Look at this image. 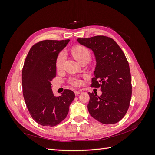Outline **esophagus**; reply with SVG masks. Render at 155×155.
<instances>
[{"mask_svg": "<svg viewBox=\"0 0 155 155\" xmlns=\"http://www.w3.org/2000/svg\"><path fill=\"white\" fill-rule=\"evenodd\" d=\"M80 92H81V91H78V90L74 91L75 95H76V96H78V95L79 94H80Z\"/></svg>", "mask_w": 155, "mask_h": 155, "instance_id": "34e87169", "label": "esophagus"}]
</instances>
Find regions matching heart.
<instances>
[{
	"label": "heart",
	"mask_w": 155,
	"mask_h": 155,
	"mask_svg": "<svg viewBox=\"0 0 155 155\" xmlns=\"http://www.w3.org/2000/svg\"><path fill=\"white\" fill-rule=\"evenodd\" d=\"M72 53L76 58L79 63L83 61L85 59H90L91 54L89 50L83 46H77L74 47L72 50ZM65 59V54L64 51H61L58 55L55 60V67L57 70H60L63 68V63ZM70 83L73 86H79L81 84V80L77 78H71L70 79Z\"/></svg>",
	"instance_id": "b5f03b06"
}]
</instances>
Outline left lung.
<instances>
[{
	"label": "left lung",
	"instance_id": "left-lung-1",
	"mask_svg": "<svg viewBox=\"0 0 155 155\" xmlns=\"http://www.w3.org/2000/svg\"><path fill=\"white\" fill-rule=\"evenodd\" d=\"M77 41L94 54L96 67L91 87H100L102 92L100 96L88 92L89 113L104 124L118 122L127 112L132 95L127 59L119 45L110 37L97 35Z\"/></svg>",
	"mask_w": 155,
	"mask_h": 155
}]
</instances>
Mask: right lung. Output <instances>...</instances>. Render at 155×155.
I'll return each instance as SVG.
<instances>
[{
    "label": "right lung",
    "instance_id": "obj_1",
    "mask_svg": "<svg viewBox=\"0 0 155 155\" xmlns=\"http://www.w3.org/2000/svg\"><path fill=\"white\" fill-rule=\"evenodd\" d=\"M69 39L44 40L31 46L22 72L23 96L31 118L46 127L57 125L65 119L74 92L65 89L54 96L51 81L56 76L55 60Z\"/></svg>",
    "mask_w": 155,
    "mask_h": 155
}]
</instances>
